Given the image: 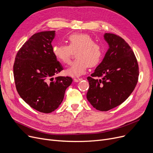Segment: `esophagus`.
Instances as JSON below:
<instances>
[{"mask_svg":"<svg viewBox=\"0 0 153 153\" xmlns=\"http://www.w3.org/2000/svg\"><path fill=\"white\" fill-rule=\"evenodd\" d=\"M81 80H82V78H74V81L75 82H78Z\"/></svg>","mask_w":153,"mask_h":153,"instance_id":"34e87169","label":"esophagus"}]
</instances>
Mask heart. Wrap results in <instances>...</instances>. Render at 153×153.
<instances>
[{
	"mask_svg": "<svg viewBox=\"0 0 153 153\" xmlns=\"http://www.w3.org/2000/svg\"><path fill=\"white\" fill-rule=\"evenodd\" d=\"M90 35L85 33H74L68 37V45H56L53 47V53L56 59L64 65H69L74 53L76 59L66 71L67 74L78 77L85 74L88 66L94 67L100 62L103 55V48L94 42Z\"/></svg>",
	"mask_w": 153,
	"mask_h": 153,
	"instance_id": "obj_1",
	"label": "heart"
}]
</instances>
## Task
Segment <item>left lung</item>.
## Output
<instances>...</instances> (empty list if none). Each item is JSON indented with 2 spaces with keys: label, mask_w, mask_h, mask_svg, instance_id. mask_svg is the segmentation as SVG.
<instances>
[{
  "label": "left lung",
  "mask_w": 153,
  "mask_h": 153,
  "mask_svg": "<svg viewBox=\"0 0 153 153\" xmlns=\"http://www.w3.org/2000/svg\"><path fill=\"white\" fill-rule=\"evenodd\" d=\"M109 49L103 61L88 76L87 100L97 110L106 111L119 106L134 90L139 76L135 55L120 36L106 33Z\"/></svg>",
  "instance_id": "8db88e82"
}]
</instances>
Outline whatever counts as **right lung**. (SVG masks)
Returning a JSON list of instances; mask_svg holds the SVG:
<instances>
[{
  "mask_svg": "<svg viewBox=\"0 0 153 153\" xmlns=\"http://www.w3.org/2000/svg\"><path fill=\"white\" fill-rule=\"evenodd\" d=\"M55 31L33 34L16 55L13 76L20 97L30 107L50 113L59 106L73 79L53 76L63 70L53 53Z\"/></svg>",
  "mask_w": 153,
  "mask_h": 153,
  "instance_id": "1",
  "label": "right lung"
}]
</instances>
